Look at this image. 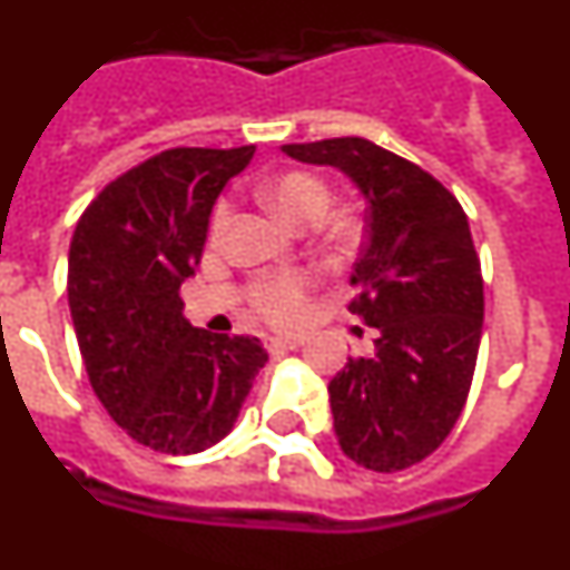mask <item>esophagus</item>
Instances as JSON below:
<instances>
[{
	"label": "esophagus",
	"instance_id": "esophagus-1",
	"mask_svg": "<svg viewBox=\"0 0 570 570\" xmlns=\"http://www.w3.org/2000/svg\"><path fill=\"white\" fill-rule=\"evenodd\" d=\"M299 345H302V340H282V336H274V340H268V354L285 356V354H291V351H296Z\"/></svg>",
	"mask_w": 570,
	"mask_h": 570
}]
</instances>
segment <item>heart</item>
I'll list each match as a JSON object with an SVG mask.
<instances>
[{
    "label": "heart",
    "instance_id": "b5f03b06",
    "mask_svg": "<svg viewBox=\"0 0 570 570\" xmlns=\"http://www.w3.org/2000/svg\"><path fill=\"white\" fill-rule=\"evenodd\" d=\"M259 196L262 203L291 225L316 223L331 205V188L308 170H288V174L274 176V179L259 185ZM228 223L230 203L223 199V203H216L214 214H210V234L223 236ZM308 291L311 276L299 274V271L262 276L250 288V308L276 328H291L305 314Z\"/></svg>",
    "mask_w": 570,
    "mask_h": 570
}]
</instances>
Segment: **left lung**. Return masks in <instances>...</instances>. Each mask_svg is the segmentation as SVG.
Segmentation results:
<instances>
[{
    "label": "left lung",
    "instance_id": "1",
    "mask_svg": "<svg viewBox=\"0 0 570 570\" xmlns=\"http://www.w3.org/2000/svg\"><path fill=\"white\" fill-rule=\"evenodd\" d=\"M282 150L345 170L367 203L347 311L376 328V351L331 380L336 440L367 471L416 465L460 420L480 354L485 294L465 210L420 165L360 136Z\"/></svg>",
    "mask_w": 570,
    "mask_h": 570
}]
</instances>
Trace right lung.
I'll list each match as a JSON object with an SVG mask.
<instances>
[{
  "label": "right lung",
  "mask_w": 570,
  "mask_h": 570,
  "mask_svg": "<svg viewBox=\"0 0 570 570\" xmlns=\"http://www.w3.org/2000/svg\"><path fill=\"white\" fill-rule=\"evenodd\" d=\"M254 150L150 156L99 190L70 239L68 305L90 387L116 425L159 454L223 440L268 362L256 336L194 328L179 296L216 196Z\"/></svg>",
  "instance_id": "obj_1"
}]
</instances>
